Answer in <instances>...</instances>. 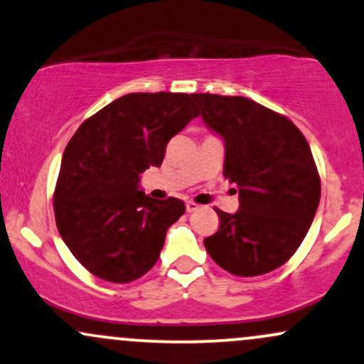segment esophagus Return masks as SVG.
<instances>
[{
    "mask_svg": "<svg viewBox=\"0 0 364 364\" xmlns=\"http://www.w3.org/2000/svg\"><path fill=\"white\" fill-rule=\"evenodd\" d=\"M198 208H200L198 203H195V202H186V212H195V210H198Z\"/></svg>",
    "mask_w": 364,
    "mask_h": 364,
    "instance_id": "obj_1",
    "label": "esophagus"
}]
</instances>
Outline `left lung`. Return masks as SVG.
<instances>
[{
  "label": "left lung",
  "mask_w": 364,
  "mask_h": 364,
  "mask_svg": "<svg viewBox=\"0 0 364 364\" xmlns=\"http://www.w3.org/2000/svg\"><path fill=\"white\" fill-rule=\"evenodd\" d=\"M205 127L224 141V176L240 208L217 210L220 228L203 240L217 265L241 277L272 272L299 248L320 202L310 145L294 123L252 99L193 94Z\"/></svg>",
  "instance_id": "left-lung-1"
}]
</instances>
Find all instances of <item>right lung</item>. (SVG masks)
I'll return each instance as SVG.
<instances>
[{
    "mask_svg": "<svg viewBox=\"0 0 364 364\" xmlns=\"http://www.w3.org/2000/svg\"><path fill=\"white\" fill-rule=\"evenodd\" d=\"M193 94H128L83 121L61 159L54 191L58 231L89 272L132 282L159 260L166 232L185 214L179 198L156 200L141 173L164 161L168 141L198 116Z\"/></svg>",
    "mask_w": 364,
    "mask_h": 364,
    "instance_id": "1",
    "label": "right lung"
}]
</instances>
